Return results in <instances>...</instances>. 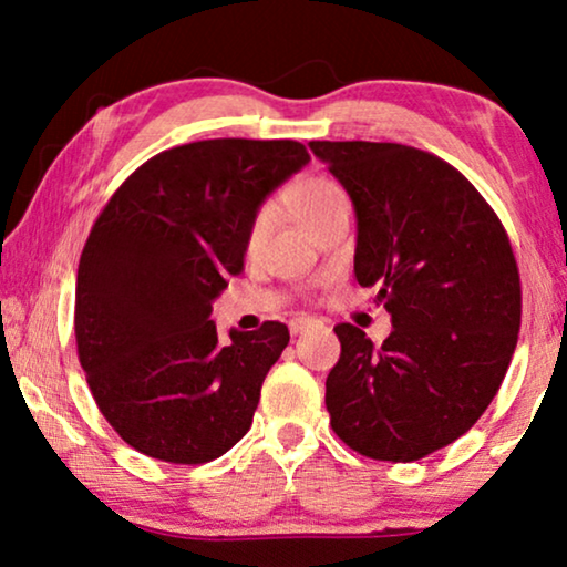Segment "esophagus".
Listing matches in <instances>:
<instances>
[{
  "label": "esophagus",
  "mask_w": 567,
  "mask_h": 567,
  "mask_svg": "<svg viewBox=\"0 0 567 567\" xmlns=\"http://www.w3.org/2000/svg\"><path fill=\"white\" fill-rule=\"evenodd\" d=\"M317 320L315 317H293V320L289 322V330H291V336H299V332H305L307 328H312Z\"/></svg>",
  "instance_id": "esophagus-1"
}]
</instances>
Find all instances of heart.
Segmentation results:
<instances>
[{
    "label": "heart",
    "instance_id": "heart-1",
    "mask_svg": "<svg viewBox=\"0 0 567 567\" xmlns=\"http://www.w3.org/2000/svg\"><path fill=\"white\" fill-rule=\"evenodd\" d=\"M348 204L346 190L340 188L336 181L324 175H307L297 181L286 193V206L293 214L301 227L309 229L312 224L322 219L324 214L332 212V208ZM270 224H274V206L258 208V214L252 216L250 229H247V252H255L266 239Z\"/></svg>",
    "mask_w": 567,
    "mask_h": 567
}]
</instances>
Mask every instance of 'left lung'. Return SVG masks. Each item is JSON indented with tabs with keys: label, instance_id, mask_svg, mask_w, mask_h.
Here are the masks:
<instances>
[{
	"label": "left lung",
	"instance_id": "1",
	"mask_svg": "<svg viewBox=\"0 0 567 567\" xmlns=\"http://www.w3.org/2000/svg\"><path fill=\"white\" fill-rule=\"evenodd\" d=\"M353 200V270L377 286L392 336L336 324L330 425L353 452L415 462L467 433L506 377L522 328L508 235L475 185L436 154L390 142H309Z\"/></svg>",
	"mask_w": 567,
	"mask_h": 567
}]
</instances>
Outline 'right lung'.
<instances>
[{
  "label": "right lung",
  "instance_id": "obj_1",
  "mask_svg": "<svg viewBox=\"0 0 567 567\" xmlns=\"http://www.w3.org/2000/svg\"><path fill=\"white\" fill-rule=\"evenodd\" d=\"M309 162L291 138H206L146 159L92 224L74 336L100 413L152 460L204 464L250 431L284 322L216 336L212 301L245 268L262 200Z\"/></svg>",
  "mask_w": 567,
  "mask_h": 567
}]
</instances>
